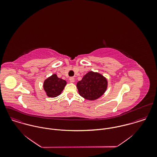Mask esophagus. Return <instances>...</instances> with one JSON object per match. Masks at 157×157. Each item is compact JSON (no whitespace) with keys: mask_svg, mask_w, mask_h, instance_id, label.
Returning a JSON list of instances; mask_svg holds the SVG:
<instances>
[{"mask_svg":"<svg viewBox=\"0 0 157 157\" xmlns=\"http://www.w3.org/2000/svg\"><path fill=\"white\" fill-rule=\"evenodd\" d=\"M69 80H70V82H71V83H74V82H75V78H74V77H70V78H69Z\"/></svg>","mask_w":157,"mask_h":157,"instance_id":"esophagus-1","label":"esophagus"}]
</instances>
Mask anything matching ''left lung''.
Here are the masks:
<instances>
[{
  "instance_id": "obj_1",
  "label": "left lung",
  "mask_w": 157,
  "mask_h": 157,
  "mask_svg": "<svg viewBox=\"0 0 157 157\" xmlns=\"http://www.w3.org/2000/svg\"><path fill=\"white\" fill-rule=\"evenodd\" d=\"M80 96L88 100H94L104 94L108 88V80L100 73L90 71L77 83Z\"/></svg>"
}]
</instances>
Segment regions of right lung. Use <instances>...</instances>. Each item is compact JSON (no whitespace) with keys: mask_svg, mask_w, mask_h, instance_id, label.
Returning <instances> with one entry per match:
<instances>
[{"mask_svg":"<svg viewBox=\"0 0 157 157\" xmlns=\"http://www.w3.org/2000/svg\"><path fill=\"white\" fill-rule=\"evenodd\" d=\"M66 85L67 82L65 80L59 78L54 74L44 81V90L48 97L54 98L60 95Z\"/></svg>","mask_w":157,"mask_h":157,"instance_id":"1","label":"right lung"}]
</instances>
